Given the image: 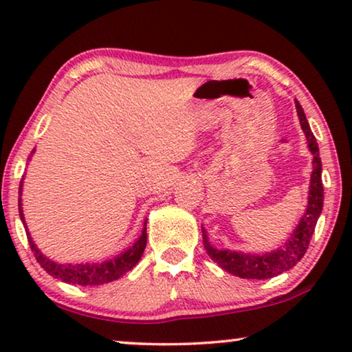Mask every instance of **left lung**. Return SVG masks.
Listing matches in <instances>:
<instances>
[{"instance_id":"8db88e82","label":"left lung","mask_w":352,"mask_h":352,"mask_svg":"<svg viewBox=\"0 0 352 352\" xmlns=\"http://www.w3.org/2000/svg\"><path fill=\"white\" fill-rule=\"evenodd\" d=\"M295 107L300 118L301 129L305 131L307 139V147L314 157L312 160V173H311V184L309 192H307V206L305 214L301 216L300 223L296 229L288 237V240L282 247L277 250H271L266 253H245L235 252V250L228 248H216L211 245L208 240V232L201 226V234H204V247L208 253V256L214 263L219 264L224 271L242 278H271L278 274L288 271L296 263L305 256L307 247H309L311 237L314 234L317 219L322 213V206H324V186H322V162L319 157V146L314 134L311 131L309 123H307L305 110L300 102L295 99Z\"/></svg>"}]
</instances>
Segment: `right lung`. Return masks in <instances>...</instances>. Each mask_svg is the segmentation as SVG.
Masks as SVG:
<instances>
[{
  "mask_svg": "<svg viewBox=\"0 0 352 352\" xmlns=\"http://www.w3.org/2000/svg\"><path fill=\"white\" fill-rule=\"evenodd\" d=\"M35 152L33 148L32 153ZM30 160V158H28ZM22 186H23V179L21 181V187H19V214H21L22 224L25 228L27 232V239L28 243H30L32 252L35 253L36 261L40 263V266L45 269V271L52 276L54 278H59V280L65 282V283H75V285H102V283H109L113 282L124 276L128 271L136 266L139 259H141L144 248H146L147 243V232H146V224L147 221H144V229L141 235L136 242L133 243V247H129L122 252L117 256L112 259H105L102 263H65L62 264L59 261H52L51 258L45 256L40 252V248L36 247L35 242H33L30 232H28L27 224H25V218H23V210H22Z\"/></svg>",
  "mask_w": 352,
  "mask_h": 352,
  "instance_id": "1",
  "label": "right lung"
}]
</instances>
